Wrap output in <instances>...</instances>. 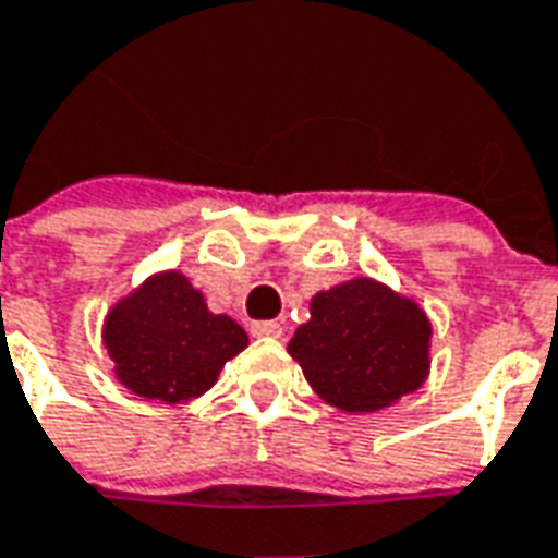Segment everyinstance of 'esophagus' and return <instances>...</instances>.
<instances>
[{
    "label": "esophagus",
    "instance_id": "esophagus-1",
    "mask_svg": "<svg viewBox=\"0 0 558 558\" xmlns=\"http://www.w3.org/2000/svg\"><path fill=\"white\" fill-rule=\"evenodd\" d=\"M252 336H260V339H279L282 336V324L279 322H255L252 327Z\"/></svg>",
    "mask_w": 558,
    "mask_h": 558
}]
</instances>
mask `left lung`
<instances>
[{
    "label": "left lung",
    "mask_w": 558,
    "mask_h": 558,
    "mask_svg": "<svg viewBox=\"0 0 558 558\" xmlns=\"http://www.w3.org/2000/svg\"><path fill=\"white\" fill-rule=\"evenodd\" d=\"M310 315L288 354L324 402L351 414L378 412L424 385L433 327L414 300L375 279H351L318 291Z\"/></svg>",
    "instance_id": "left-lung-1"
}]
</instances>
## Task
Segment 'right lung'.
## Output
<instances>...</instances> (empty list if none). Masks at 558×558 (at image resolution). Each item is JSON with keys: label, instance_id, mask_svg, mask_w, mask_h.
Masks as SVG:
<instances>
[{"label": "right lung", "instance_id": "right-lung-1", "mask_svg": "<svg viewBox=\"0 0 558 558\" xmlns=\"http://www.w3.org/2000/svg\"><path fill=\"white\" fill-rule=\"evenodd\" d=\"M246 345V330L228 315H213L204 294L177 270L149 276L105 322L117 378L137 397L168 405L207 393Z\"/></svg>", "mask_w": 558, "mask_h": 558}]
</instances>
